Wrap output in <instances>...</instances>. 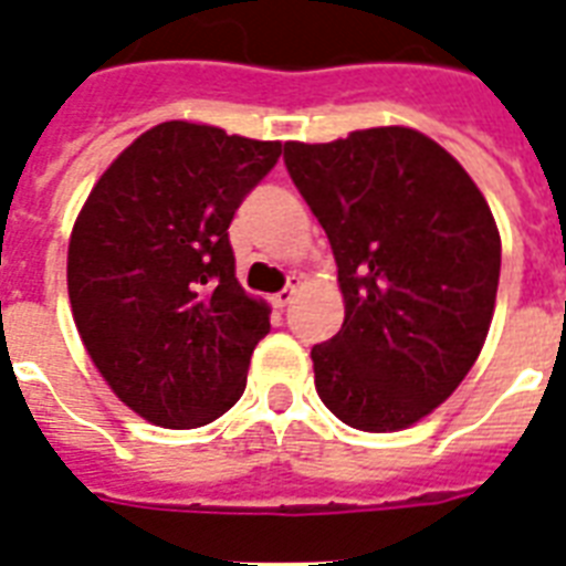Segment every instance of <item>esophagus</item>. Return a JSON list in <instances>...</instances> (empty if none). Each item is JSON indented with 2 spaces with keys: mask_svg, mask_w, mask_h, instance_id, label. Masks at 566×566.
Returning a JSON list of instances; mask_svg holds the SVG:
<instances>
[{
  "mask_svg": "<svg viewBox=\"0 0 566 566\" xmlns=\"http://www.w3.org/2000/svg\"><path fill=\"white\" fill-rule=\"evenodd\" d=\"M296 282H300V279H291V284H287L284 291L275 293V296H273L275 308H287V305H291L293 296H296Z\"/></svg>",
  "mask_w": 566,
  "mask_h": 566,
  "instance_id": "34e87169",
  "label": "esophagus"
}]
</instances>
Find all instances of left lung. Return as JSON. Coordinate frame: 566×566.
Returning <instances> with one entry per match:
<instances>
[{
  "instance_id": "obj_1",
  "label": "left lung",
  "mask_w": 566,
  "mask_h": 566,
  "mask_svg": "<svg viewBox=\"0 0 566 566\" xmlns=\"http://www.w3.org/2000/svg\"><path fill=\"white\" fill-rule=\"evenodd\" d=\"M284 167L346 302L340 332L311 349L319 399L353 429H408L482 353L502 264L491 208L443 146L402 126L284 144Z\"/></svg>"
}]
</instances>
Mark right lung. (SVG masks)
<instances>
[{
  "label": "right lung",
  "mask_w": 566,
  "mask_h": 566,
  "mask_svg": "<svg viewBox=\"0 0 566 566\" xmlns=\"http://www.w3.org/2000/svg\"><path fill=\"white\" fill-rule=\"evenodd\" d=\"M279 155V140L161 123L102 172L75 220L66 287L84 349L155 426L196 429L243 396L270 308L234 279L229 226Z\"/></svg>",
  "instance_id": "1"
}]
</instances>
